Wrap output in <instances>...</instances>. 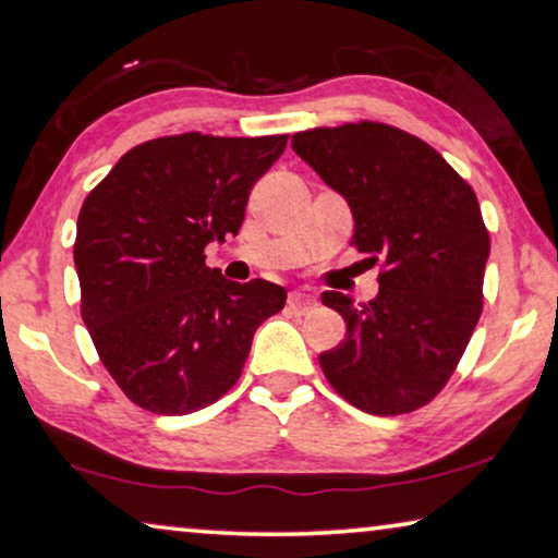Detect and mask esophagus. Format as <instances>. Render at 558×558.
<instances>
[{
    "label": "esophagus",
    "instance_id": "esophagus-1",
    "mask_svg": "<svg viewBox=\"0 0 558 558\" xmlns=\"http://www.w3.org/2000/svg\"><path fill=\"white\" fill-rule=\"evenodd\" d=\"M315 304V296L307 292H289V307L292 310H307Z\"/></svg>",
    "mask_w": 558,
    "mask_h": 558
}]
</instances>
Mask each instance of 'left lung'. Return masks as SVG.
<instances>
[{"label":"left lung","instance_id":"1","mask_svg":"<svg viewBox=\"0 0 558 558\" xmlns=\"http://www.w3.org/2000/svg\"><path fill=\"white\" fill-rule=\"evenodd\" d=\"M292 149L345 195L355 220L350 246L380 264V292L368 304L323 292L325 307L345 319V340L319 355V368L368 414L426 407L483 315L490 233L475 190L437 149L384 121L296 132Z\"/></svg>","mask_w":558,"mask_h":558}]
</instances>
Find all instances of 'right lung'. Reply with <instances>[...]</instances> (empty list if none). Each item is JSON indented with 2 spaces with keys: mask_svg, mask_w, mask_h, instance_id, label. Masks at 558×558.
<instances>
[{
  "mask_svg": "<svg viewBox=\"0 0 558 558\" xmlns=\"http://www.w3.org/2000/svg\"><path fill=\"white\" fill-rule=\"evenodd\" d=\"M287 134L157 136L90 190L73 243L81 317L117 386L151 414L210 407L241 378L251 340L284 287L235 284L205 246L239 233L251 187Z\"/></svg>",
  "mask_w": 558,
  "mask_h": 558,
  "instance_id": "1",
  "label": "right lung"
}]
</instances>
